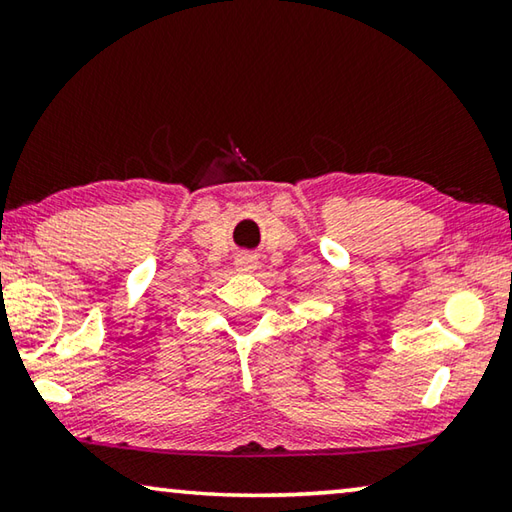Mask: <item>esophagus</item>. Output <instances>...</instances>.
Wrapping results in <instances>:
<instances>
[{"label": "esophagus", "mask_w": 512, "mask_h": 512, "mask_svg": "<svg viewBox=\"0 0 512 512\" xmlns=\"http://www.w3.org/2000/svg\"><path fill=\"white\" fill-rule=\"evenodd\" d=\"M237 271H241V273H253V271H257V257L255 255H250V253H241V255H237Z\"/></svg>", "instance_id": "34e87169"}]
</instances>
